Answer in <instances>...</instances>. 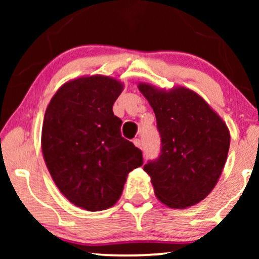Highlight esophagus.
<instances>
[{
  "label": "esophagus",
  "instance_id": "1",
  "mask_svg": "<svg viewBox=\"0 0 259 259\" xmlns=\"http://www.w3.org/2000/svg\"><path fill=\"white\" fill-rule=\"evenodd\" d=\"M133 144L136 145V146H137L138 148L143 147V146H141V141H140V139H134V140H133Z\"/></svg>",
  "mask_w": 259,
  "mask_h": 259
}]
</instances>
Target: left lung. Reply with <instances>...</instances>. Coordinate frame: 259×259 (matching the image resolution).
<instances>
[{"instance_id":"obj_1","label":"left lung","mask_w":259,"mask_h":259,"mask_svg":"<svg viewBox=\"0 0 259 259\" xmlns=\"http://www.w3.org/2000/svg\"><path fill=\"white\" fill-rule=\"evenodd\" d=\"M138 88L153 108L161 137L159 158L144 166L154 194L171 208L193 206L210 194L222 175L230 147L228 126L189 88L166 91L145 82Z\"/></svg>"}]
</instances>
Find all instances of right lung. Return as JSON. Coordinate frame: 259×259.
I'll return each mask as SVG.
<instances>
[{"label":"right lung","mask_w":259,"mask_h":259,"mask_svg":"<svg viewBox=\"0 0 259 259\" xmlns=\"http://www.w3.org/2000/svg\"><path fill=\"white\" fill-rule=\"evenodd\" d=\"M123 90L111 76L67 81L45 113L44 159L55 185L77 207L102 211L121 196L127 176L143 165V153L121 137L113 104Z\"/></svg>","instance_id":"1"}]
</instances>
